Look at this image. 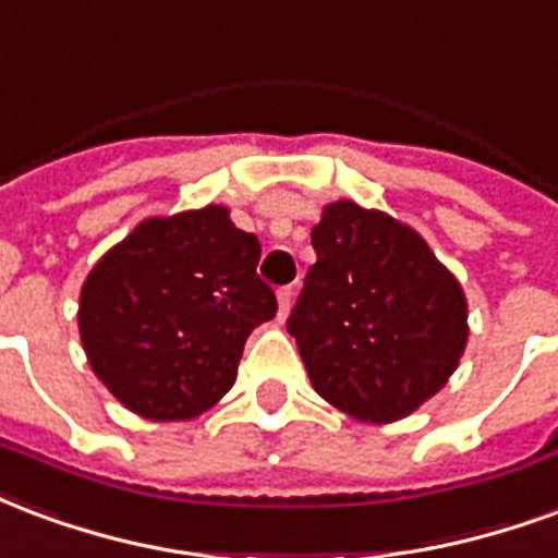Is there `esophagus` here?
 <instances>
[{
  "label": "esophagus",
  "instance_id": "1",
  "mask_svg": "<svg viewBox=\"0 0 558 558\" xmlns=\"http://www.w3.org/2000/svg\"><path fill=\"white\" fill-rule=\"evenodd\" d=\"M276 300H279V320L288 318V308H291V300H294V288L291 284H284L276 291Z\"/></svg>",
  "mask_w": 558,
  "mask_h": 558
}]
</instances>
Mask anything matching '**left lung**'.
Wrapping results in <instances>:
<instances>
[{"label":"left lung","instance_id":"obj_1","mask_svg":"<svg viewBox=\"0 0 558 558\" xmlns=\"http://www.w3.org/2000/svg\"><path fill=\"white\" fill-rule=\"evenodd\" d=\"M312 246L288 332L315 392L360 422L410 416L466 348L461 284L410 226L356 202L324 207Z\"/></svg>","mask_w":558,"mask_h":558}]
</instances>
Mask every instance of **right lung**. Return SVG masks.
<instances>
[{"instance_id": "1", "label": "right lung", "mask_w": 558, "mask_h": 558, "mask_svg": "<svg viewBox=\"0 0 558 558\" xmlns=\"http://www.w3.org/2000/svg\"><path fill=\"white\" fill-rule=\"evenodd\" d=\"M262 243L207 205L140 222L95 264L80 339L109 392L154 422L195 418L238 377L250 332L276 315Z\"/></svg>"}]
</instances>
